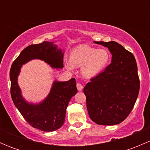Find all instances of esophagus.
Returning a JSON list of instances; mask_svg holds the SVG:
<instances>
[{
	"instance_id": "1",
	"label": "esophagus",
	"mask_w": 150,
	"mask_h": 150,
	"mask_svg": "<svg viewBox=\"0 0 150 150\" xmlns=\"http://www.w3.org/2000/svg\"><path fill=\"white\" fill-rule=\"evenodd\" d=\"M77 88L78 91H82L83 88V86L81 83H77Z\"/></svg>"
}]
</instances>
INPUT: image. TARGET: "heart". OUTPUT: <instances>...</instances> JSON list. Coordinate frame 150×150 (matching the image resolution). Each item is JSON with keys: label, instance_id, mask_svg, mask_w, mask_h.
Returning <instances> with one entry per match:
<instances>
[{"label": "heart", "instance_id": "1", "mask_svg": "<svg viewBox=\"0 0 150 150\" xmlns=\"http://www.w3.org/2000/svg\"><path fill=\"white\" fill-rule=\"evenodd\" d=\"M109 60L110 54L107 50L80 45L72 51L71 63H67V66L69 69H72L73 66L82 67V75L86 78H93L105 67Z\"/></svg>", "mask_w": 150, "mask_h": 150}]
</instances>
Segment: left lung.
Instances as JSON below:
<instances>
[{"label": "left lung", "instance_id": "8db88e82", "mask_svg": "<svg viewBox=\"0 0 150 150\" xmlns=\"http://www.w3.org/2000/svg\"><path fill=\"white\" fill-rule=\"evenodd\" d=\"M112 54L110 65L86 84L83 92L89 117L96 123L113 125L131 113L140 88L135 57L117 42L94 41Z\"/></svg>", "mask_w": 150, "mask_h": 150}]
</instances>
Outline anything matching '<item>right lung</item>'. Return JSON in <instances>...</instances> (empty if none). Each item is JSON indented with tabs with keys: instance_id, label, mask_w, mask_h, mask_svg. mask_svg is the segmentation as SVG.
I'll list each match as a JSON object with an SVG mask.
<instances>
[{
	"instance_id": "add662e5",
	"label": "right lung",
	"mask_w": 150,
	"mask_h": 150,
	"mask_svg": "<svg viewBox=\"0 0 150 150\" xmlns=\"http://www.w3.org/2000/svg\"><path fill=\"white\" fill-rule=\"evenodd\" d=\"M63 54L53 42L30 45L20 53L10 69L11 96L13 104L31 126L43 131H56L64 124L68 103L78 92L75 79L71 78L65 82L54 81L46 99L41 103L33 104L22 97L17 83L18 75L22 64L34 59L43 60L54 68H63Z\"/></svg>"
}]
</instances>
